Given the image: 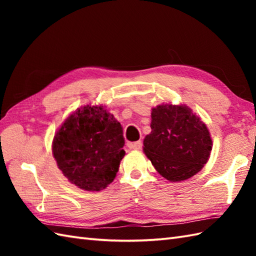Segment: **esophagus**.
<instances>
[{
  "label": "esophagus",
  "instance_id": "esophagus-1",
  "mask_svg": "<svg viewBox=\"0 0 256 256\" xmlns=\"http://www.w3.org/2000/svg\"><path fill=\"white\" fill-rule=\"evenodd\" d=\"M142 145H143V144H142V140H138V142L131 143L128 146H130V148H131V150H142Z\"/></svg>",
  "mask_w": 256,
  "mask_h": 256
}]
</instances>
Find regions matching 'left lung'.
<instances>
[{"label":"left lung","mask_w":256,"mask_h":256,"mask_svg":"<svg viewBox=\"0 0 256 256\" xmlns=\"http://www.w3.org/2000/svg\"><path fill=\"white\" fill-rule=\"evenodd\" d=\"M152 132L143 152L167 180L184 182L202 170L212 150L206 123L184 104L162 103L152 108Z\"/></svg>","instance_id":"1"}]
</instances>
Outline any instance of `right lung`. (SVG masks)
<instances>
[{
	"label": "right lung",
	"instance_id": "obj_1",
	"mask_svg": "<svg viewBox=\"0 0 256 256\" xmlns=\"http://www.w3.org/2000/svg\"><path fill=\"white\" fill-rule=\"evenodd\" d=\"M123 128L106 106L86 104L64 120L52 140V155L69 182L86 192L108 187L125 155Z\"/></svg>",
	"mask_w": 256,
	"mask_h": 256
}]
</instances>
